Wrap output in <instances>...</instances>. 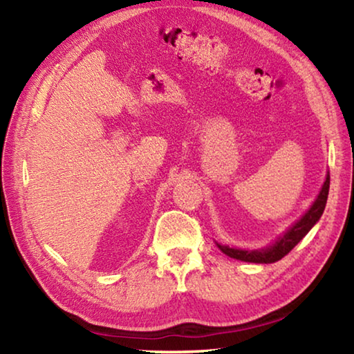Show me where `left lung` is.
<instances>
[{"instance_id":"left-lung-1","label":"left lung","mask_w":354,"mask_h":354,"mask_svg":"<svg viewBox=\"0 0 354 354\" xmlns=\"http://www.w3.org/2000/svg\"><path fill=\"white\" fill-rule=\"evenodd\" d=\"M328 192H329V175L326 176V181H325V184H323L319 196H317V200L314 201V205L310 206L309 211L304 214L301 220H298L297 223L293 225L283 237H279L278 241L272 245V247H268L266 250L245 251V250L230 248V247H226V245L217 243L218 248L223 251L226 256L234 257V259L245 261V262L272 263V262L283 259V257L289 253V251L295 247V245L301 241L304 236L308 234V232L310 231V227H313L322 217V214H323V211H325V206H326Z\"/></svg>"}]
</instances>
